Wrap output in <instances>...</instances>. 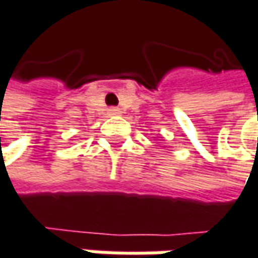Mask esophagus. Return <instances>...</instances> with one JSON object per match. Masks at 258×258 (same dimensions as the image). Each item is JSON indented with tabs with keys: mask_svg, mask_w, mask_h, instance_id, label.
<instances>
[{
	"mask_svg": "<svg viewBox=\"0 0 258 258\" xmlns=\"http://www.w3.org/2000/svg\"><path fill=\"white\" fill-rule=\"evenodd\" d=\"M108 114H110V116H119L120 110L119 108H116V107H113V108L108 110Z\"/></svg>",
	"mask_w": 258,
	"mask_h": 258,
	"instance_id": "34e87169",
	"label": "esophagus"
}]
</instances>
